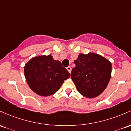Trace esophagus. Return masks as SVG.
I'll return each mask as SVG.
<instances>
[{"label":"esophagus","instance_id":"34e87169","mask_svg":"<svg viewBox=\"0 0 131 131\" xmlns=\"http://www.w3.org/2000/svg\"><path fill=\"white\" fill-rule=\"evenodd\" d=\"M66 69H67V70H68L69 72V73L71 72V70H72V68H71V67H70V66H68V67H67V68H66Z\"/></svg>","mask_w":131,"mask_h":131}]
</instances>
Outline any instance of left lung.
Here are the masks:
<instances>
[{"mask_svg": "<svg viewBox=\"0 0 131 131\" xmlns=\"http://www.w3.org/2000/svg\"><path fill=\"white\" fill-rule=\"evenodd\" d=\"M71 79L78 92L87 98L97 97L106 88L111 75V63L100 54H80L75 60Z\"/></svg>", "mask_w": 131, "mask_h": 131, "instance_id": "8db88e82", "label": "left lung"}]
</instances>
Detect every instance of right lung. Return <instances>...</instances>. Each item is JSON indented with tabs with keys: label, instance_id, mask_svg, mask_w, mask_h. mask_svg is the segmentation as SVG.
I'll return each instance as SVG.
<instances>
[{
	"label": "right lung",
	"instance_id": "1",
	"mask_svg": "<svg viewBox=\"0 0 131 131\" xmlns=\"http://www.w3.org/2000/svg\"><path fill=\"white\" fill-rule=\"evenodd\" d=\"M26 81L35 93L48 96L59 90L64 80L70 77V73L54 60L51 54L35 56L24 67Z\"/></svg>",
	"mask_w": 131,
	"mask_h": 131
}]
</instances>
